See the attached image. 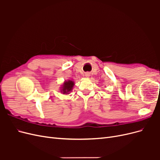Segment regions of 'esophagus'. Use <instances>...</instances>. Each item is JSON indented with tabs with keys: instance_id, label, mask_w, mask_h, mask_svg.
Listing matches in <instances>:
<instances>
[{
	"instance_id": "obj_1",
	"label": "esophagus",
	"mask_w": 160,
	"mask_h": 160,
	"mask_svg": "<svg viewBox=\"0 0 160 160\" xmlns=\"http://www.w3.org/2000/svg\"><path fill=\"white\" fill-rule=\"evenodd\" d=\"M85 76L86 77H89L90 76V73H89V72H85Z\"/></svg>"
}]
</instances>
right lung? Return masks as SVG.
Returning <instances> with one entry per match:
<instances>
[{
	"label": "right lung",
	"mask_w": 160,
	"mask_h": 160,
	"mask_svg": "<svg viewBox=\"0 0 160 160\" xmlns=\"http://www.w3.org/2000/svg\"><path fill=\"white\" fill-rule=\"evenodd\" d=\"M74 85V81H72V80L65 81L63 84L62 85V87L60 89L61 93H62V94H69L72 88H73Z\"/></svg>",
	"instance_id": "add662e5"
}]
</instances>
